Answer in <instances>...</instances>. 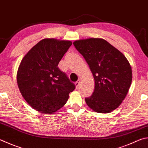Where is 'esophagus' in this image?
Here are the masks:
<instances>
[{
    "label": "esophagus",
    "instance_id": "1",
    "mask_svg": "<svg viewBox=\"0 0 148 148\" xmlns=\"http://www.w3.org/2000/svg\"><path fill=\"white\" fill-rule=\"evenodd\" d=\"M79 84H80V79H78L76 83H75V85H76V88L78 87V86L79 85Z\"/></svg>",
    "mask_w": 148,
    "mask_h": 148
}]
</instances>
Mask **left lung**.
<instances>
[{"mask_svg":"<svg viewBox=\"0 0 148 148\" xmlns=\"http://www.w3.org/2000/svg\"><path fill=\"white\" fill-rule=\"evenodd\" d=\"M73 44L95 79V90L85 98L86 103L98 113L114 111L124 100L132 82V70L127 58L103 39L77 40Z\"/></svg>","mask_w":148,"mask_h":148,"instance_id":"left-lung-1","label":"left lung"}]
</instances>
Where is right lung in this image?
I'll return each mask as SVG.
<instances>
[{
    "mask_svg": "<svg viewBox=\"0 0 148 148\" xmlns=\"http://www.w3.org/2000/svg\"><path fill=\"white\" fill-rule=\"evenodd\" d=\"M72 42L44 39L32 47L23 58L17 74L21 95L32 108L52 114L66 103L75 88L58 64Z\"/></svg>",
    "mask_w": 148,
    "mask_h": 148,
    "instance_id": "obj_1",
    "label": "right lung"
}]
</instances>
